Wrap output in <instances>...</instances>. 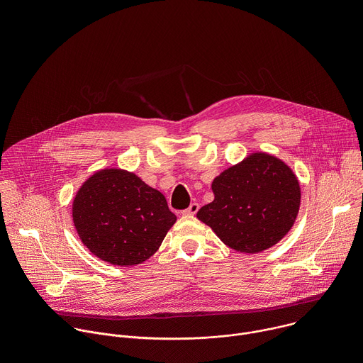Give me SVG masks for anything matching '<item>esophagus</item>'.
I'll return each mask as SVG.
<instances>
[{
    "label": "esophagus",
    "instance_id": "1",
    "mask_svg": "<svg viewBox=\"0 0 363 363\" xmlns=\"http://www.w3.org/2000/svg\"><path fill=\"white\" fill-rule=\"evenodd\" d=\"M198 210H199V205H198L196 202H192L186 210L182 211V214H184V216H195V214L198 213Z\"/></svg>",
    "mask_w": 363,
    "mask_h": 363
}]
</instances>
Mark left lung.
Segmentation results:
<instances>
[{
	"instance_id": "8db88e82",
	"label": "left lung",
	"mask_w": 363,
	"mask_h": 363,
	"mask_svg": "<svg viewBox=\"0 0 363 363\" xmlns=\"http://www.w3.org/2000/svg\"><path fill=\"white\" fill-rule=\"evenodd\" d=\"M214 201L196 217L240 252H260L293 227L300 186L293 171L269 153L257 152L213 181Z\"/></svg>"
}]
</instances>
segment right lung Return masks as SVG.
I'll return each mask as SVG.
<instances>
[{
    "label": "right lung",
    "mask_w": 363,
    "mask_h": 363,
    "mask_svg": "<svg viewBox=\"0 0 363 363\" xmlns=\"http://www.w3.org/2000/svg\"><path fill=\"white\" fill-rule=\"evenodd\" d=\"M82 242L113 266L140 264L157 252L177 217L165 196L122 169L93 174L73 201Z\"/></svg>",
    "instance_id": "obj_1"
}]
</instances>
